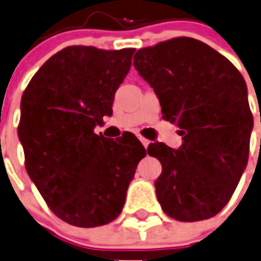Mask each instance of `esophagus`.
Here are the masks:
<instances>
[{
  "instance_id": "esophagus-1",
  "label": "esophagus",
  "mask_w": 261,
  "mask_h": 261,
  "mask_svg": "<svg viewBox=\"0 0 261 261\" xmlns=\"http://www.w3.org/2000/svg\"><path fill=\"white\" fill-rule=\"evenodd\" d=\"M139 141H141V143L142 145H143V147H147V146H149V143H150V141L149 139H146V138H143V137H139Z\"/></svg>"
}]
</instances>
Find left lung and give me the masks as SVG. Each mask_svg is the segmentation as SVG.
<instances>
[{"mask_svg":"<svg viewBox=\"0 0 261 261\" xmlns=\"http://www.w3.org/2000/svg\"><path fill=\"white\" fill-rule=\"evenodd\" d=\"M134 67L154 88L162 118L179 127L182 145L152 143L162 165L156 198L178 221L211 219L228 204L248 164L251 118L244 77L204 42L178 37L139 49Z\"/></svg>","mask_w":261,"mask_h":261,"instance_id":"obj_1","label":"left lung"}]
</instances>
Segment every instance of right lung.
I'll list each match as a JSON object with an SVG mask.
<instances>
[{"label": "right lung", "mask_w": 261, "mask_h": 261, "mask_svg": "<svg viewBox=\"0 0 261 261\" xmlns=\"http://www.w3.org/2000/svg\"><path fill=\"white\" fill-rule=\"evenodd\" d=\"M134 52L67 46L42 64L21 97L18 138L28 175L50 211L71 225L115 220L146 155L134 135L114 141L94 133L112 115Z\"/></svg>", "instance_id": "1"}]
</instances>
